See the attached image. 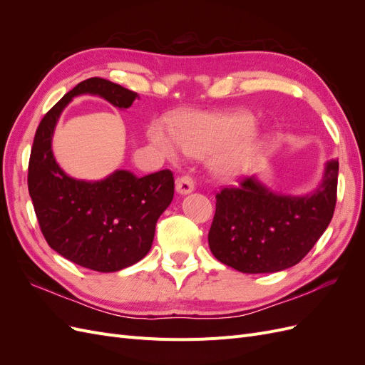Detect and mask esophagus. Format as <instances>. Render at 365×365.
I'll return each instance as SVG.
<instances>
[{
	"mask_svg": "<svg viewBox=\"0 0 365 365\" xmlns=\"http://www.w3.org/2000/svg\"><path fill=\"white\" fill-rule=\"evenodd\" d=\"M195 190V181L192 180V176H180L178 180H176V192L180 195H189Z\"/></svg>",
	"mask_w": 365,
	"mask_h": 365,
	"instance_id": "obj_1",
	"label": "esophagus"
}]
</instances>
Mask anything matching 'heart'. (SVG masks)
I'll return each mask as SVG.
<instances>
[{
  "instance_id": "1",
  "label": "heart",
  "mask_w": 365,
  "mask_h": 365,
  "mask_svg": "<svg viewBox=\"0 0 365 365\" xmlns=\"http://www.w3.org/2000/svg\"><path fill=\"white\" fill-rule=\"evenodd\" d=\"M257 120L247 113H190L176 118L172 130L161 125L150 129V143L160 153L176 161L181 150L196 158L213 157L212 170L222 180L245 173L256 161L262 143Z\"/></svg>"
}]
</instances>
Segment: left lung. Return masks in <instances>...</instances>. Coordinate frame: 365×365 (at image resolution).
Returning <instances> with one entry per match:
<instances>
[{
    "mask_svg": "<svg viewBox=\"0 0 365 365\" xmlns=\"http://www.w3.org/2000/svg\"><path fill=\"white\" fill-rule=\"evenodd\" d=\"M336 160L326 163L323 180L306 195H284L244 176L216 195L208 247L224 264L245 274L291 268L312 250L332 220L338 184Z\"/></svg>",
    "mask_w": 365,
    "mask_h": 365,
    "instance_id": "8db88e82",
    "label": "left lung"
}]
</instances>
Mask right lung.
Listing matches in <instances>:
<instances>
[{
	"label": "right lung",
	"mask_w": 365,
	"mask_h": 365,
	"mask_svg": "<svg viewBox=\"0 0 365 365\" xmlns=\"http://www.w3.org/2000/svg\"><path fill=\"white\" fill-rule=\"evenodd\" d=\"M98 96L128 109L138 94L101 77L77 83L38 126L29 161V193L47 244L79 267L115 272L149 252L158 217L173 200V173L160 170L135 176L114 170L98 181L76 180L53 155L58 120L77 96Z\"/></svg>",
	"instance_id": "add662e5"
}]
</instances>
